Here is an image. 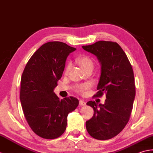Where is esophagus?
Returning <instances> with one entry per match:
<instances>
[{
  "instance_id": "obj_1",
  "label": "esophagus",
  "mask_w": 153,
  "mask_h": 153,
  "mask_svg": "<svg viewBox=\"0 0 153 153\" xmlns=\"http://www.w3.org/2000/svg\"><path fill=\"white\" fill-rule=\"evenodd\" d=\"M79 104H80V105H86V102H85V101H83V100H80L79 101Z\"/></svg>"
}]
</instances>
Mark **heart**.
Listing matches in <instances>:
<instances>
[{
	"label": "heart",
	"mask_w": 153,
	"mask_h": 153,
	"mask_svg": "<svg viewBox=\"0 0 153 153\" xmlns=\"http://www.w3.org/2000/svg\"><path fill=\"white\" fill-rule=\"evenodd\" d=\"M77 63L79 64L83 71H85L89 68H93L94 67V63L91 58H90L88 56H82L77 59ZM71 68V64L68 63L65 68V73L68 74ZM89 87L88 84H84V85H79L76 87V90L80 93H84L85 90H86Z\"/></svg>",
	"instance_id": "1"
}]
</instances>
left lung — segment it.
I'll return each instance as SVG.
<instances>
[{"label":"left lung","mask_w":153,"mask_h":153,"mask_svg":"<svg viewBox=\"0 0 153 153\" xmlns=\"http://www.w3.org/2000/svg\"><path fill=\"white\" fill-rule=\"evenodd\" d=\"M85 51L97 57L101 74L94 96L105 94L104 104L86 103L94 116L86 122L87 131L93 138L107 140L118 135L129 121L135 97L133 71L122 48L116 42L99 41L83 45Z\"/></svg>","instance_id":"left-lung-1"}]
</instances>
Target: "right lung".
<instances>
[{"label":"right lung","mask_w":153,"mask_h":153,"mask_svg":"<svg viewBox=\"0 0 153 153\" xmlns=\"http://www.w3.org/2000/svg\"><path fill=\"white\" fill-rule=\"evenodd\" d=\"M75 50L63 42L46 43L31 57L22 75L20 99L24 116L33 131L42 138L60 137L66 129L68 114L79 105L77 98L60 100L53 92L67 57Z\"/></svg>","instance_id":"right-lung-1"}]
</instances>
